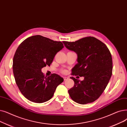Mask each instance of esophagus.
<instances>
[{"label":"esophagus","instance_id":"esophagus-1","mask_svg":"<svg viewBox=\"0 0 127 127\" xmlns=\"http://www.w3.org/2000/svg\"><path fill=\"white\" fill-rule=\"evenodd\" d=\"M68 79V77H66V76L64 77V81H66V80H67Z\"/></svg>","mask_w":127,"mask_h":127}]
</instances>
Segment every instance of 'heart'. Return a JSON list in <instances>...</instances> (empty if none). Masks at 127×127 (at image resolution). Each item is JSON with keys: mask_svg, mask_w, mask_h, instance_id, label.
Here are the masks:
<instances>
[{"mask_svg": "<svg viewBox=\"0 0 127 127\" xmlns=\"http://www.w3.org/2000/svg\"><path fill=\"white\" fill-rule=\"evenodd\" d=\"M63 72H64V71H63Z\"/></svg>", "mask_w": 127, "mask_h": 127, "instance_id": "1", "label": "heart"}]
</instances>
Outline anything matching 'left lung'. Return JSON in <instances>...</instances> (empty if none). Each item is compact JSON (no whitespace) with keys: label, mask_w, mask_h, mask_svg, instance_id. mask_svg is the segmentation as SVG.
<instances>
[{"label":"left lung","mask_w":127,"mask_h":127,"mask_svg":"<svg viewBox=\"0 0 127 127\" xmlns=\"http://www.w3.org/2000/svg\"><path fill=\"white\" fill-rule=\"evenodd\" d=\"M63 43L77 55V63L72 69V75L84 77L81 81L70 77L74 82L73 87L68 90L70 97L81 104L94 102L104 92L112 74V58L109 50L93 37Z\"/></svg>","instance_id":"left-lung-1"}]
</instances>
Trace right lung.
Here are the masks:
<instances>
[{
	"label": "right lung",
	"mask_w": 127,
	"mask_h": 127,
	"mask_svg": "<svg viewBox=\"0 0 127 127\" xmlns=\"http://www.w3.org/2000/svg\"><path fill=\"white\" fill-rule=\"evenodd\" d=\"M63 47L62 42L40 35L28 38L18 47L13 60V74L20 92L28 100L38 103L49 101L63 82L59 75L45 77L41 71Z\"/></svg>",
	"instance_id": "add662e5"
}]
</instances>
